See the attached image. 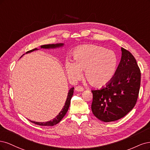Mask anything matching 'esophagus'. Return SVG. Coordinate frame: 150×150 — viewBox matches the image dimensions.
I'll use <instances>...</instances> for the list:
<instances>
[{
  "mask_svg": "<svg viewBox=\"0 0 150 150\" xmlns=\"http://www.w3.org/2000/svg\"><path fill=\"white\" fill-rule=\"evenodd\" d=\"M75 90L76 91H83L84 88L82 87V86H76V87H75Z\"/></svg>",
  "mask_w": 150,
  "mask_h": 150,
  "instance_id": "obj_1",
  "label": "esophagus"
}]
</instances>
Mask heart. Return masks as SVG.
Returning <instances> with one entry per match:
<instances>
[{
    "mask_svg": "<svg viewBox=\"0 0 150 150\" xmlns=\"http://www.w3.org/2000/svg\"><path fill=\"white\" fill-rule=\"evenodd\" d=\"M73 60L65 62L66 71L70 79L77 80L81 70L89 83L102 86L112 81L118 67V57L113 50L93 44L82 45L73 52Z\"/></svg>",
    "mask_w": 150,
    "mask_h": 150,
    "instance_id": "b5f03b06",
    "label": "heart"
}]
</instances>
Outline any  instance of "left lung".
<instances>
[{"label":"left lung","instance_id":"1","mask_svg":"<svg viewBox=\"0 0 150 150\" xmlns=\"http://www.w3.org/2000/svg\"><path fill=\"white\" fill-rule=\"evenodd\" d=\"M122 58L113 79L106 86L91 90V110L104 122L124 117L136 105L141 83V71L136 59L122 48Z\"/></svg>","mask_w":150,"mask_h":150}]
</instances>
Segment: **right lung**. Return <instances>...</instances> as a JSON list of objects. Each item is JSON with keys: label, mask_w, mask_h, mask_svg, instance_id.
I'll return each instance as SVG.
<instances>
[{"label": "right lung", "mask_w": 150, "mask_h": 150, "mask_svg": "<svg viewBox=\"0 0 150 150\" xmlns=\"http://www.w3.org/2000/svg\"><path fill=\"white\" fill-rule=\"evenodd\" d=\"M64 45V43H57V44H48V45H43L41 46V48H43V49H54V48H57V47H62ZM38 50L37 49H32L31 50H29L26 52V54H28V53L32 52L34 50ZM24 55V54H23ZM74 87L71 88L69 90V91L68 93V95H67V98L66 100V101L65 103V105L64 106V107L60 111V112L59 113L57 117L53 119L52 120L49 121V122H33V121H30L31 122L35 123L38 125H40V126H54V125L59 123L60 121L62 120V118L64 117V116L66 115L67 111L69 110V108L70 107V101L71 98L72 97V96L74 95Z\"/></svg>", "instance_id": "add662e5"}]
</instances>
